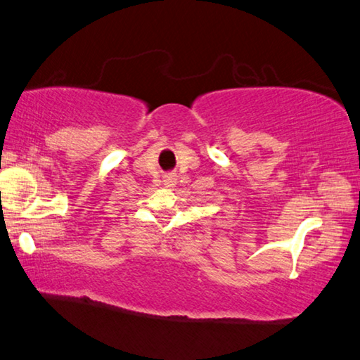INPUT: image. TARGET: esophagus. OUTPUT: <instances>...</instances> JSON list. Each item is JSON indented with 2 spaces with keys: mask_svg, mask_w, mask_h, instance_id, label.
I'll use <instances>...</instances> for the list:
<instances>
[{
  "mask_svg": "<svg viewBox=\"0 0 360 360\" xmlns=\"http://www.w3.org/2000/svg\"><path fill=\"white\" fill-rule=\"evenodd\" d=\"M164 185H166L167 188H172L174 185H176V175L175 174H167L164 175Z\"/></svg>",
  "mask_w": 360,
  "mask_h": 360,
  "instance_id": "34e87169",
  "label": "esophagus"
}]
</instances>
